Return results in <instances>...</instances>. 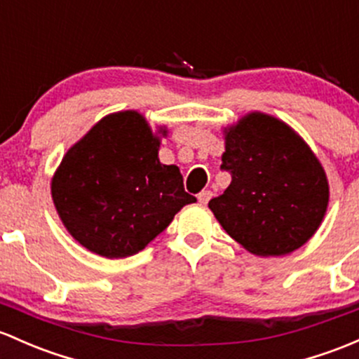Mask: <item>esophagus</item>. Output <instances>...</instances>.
I'll use <instances>...</instances> for the list:
<instances>
[{
	"mask_svg": "<svg viewBox=\"0 0 359 359\" xmlns=\"http://www.w3.org/2000/svg\"><path fill=\"white\" fill-rule=\"evenodd\" d=\"M210 198H212V191L210 190H203V191H200V194H198V202L202 203V205H207Z\"/></svg>",
	"mask_w": 359,
	"mask_h": 359,
	"instance_id": "esophagus-1",
	"label": "esophagus"
}]
</instances>
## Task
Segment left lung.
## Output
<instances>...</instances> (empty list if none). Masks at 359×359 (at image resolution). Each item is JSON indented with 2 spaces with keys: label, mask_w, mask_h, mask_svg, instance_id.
<instances>
[{
  "label": "left lung",
  "mask_w": 359,
  "mask_h": 359,
  "mask_svg": "<svg viewBox=\"0 0 359 359\" xmlns=\"http://www.w3.org/2000/svg\"><path fill=\"white\" fill-rule=\"evenodd\" d=\"M221 169L231 184L209 207L248 252L287 255L318 229L329 203L327 176L286 123L252 113L231 126Z\"/></svg>",
  "instance_id": "obj_1"
}]
</instances>
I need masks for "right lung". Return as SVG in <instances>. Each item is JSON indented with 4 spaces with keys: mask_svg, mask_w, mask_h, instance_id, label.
Returning <instances> with one entry per match:
<instances>
[{
    "mask_svg": "<svg viewBox=\"0 0 359 359\" xmlns=\"http://www.w3.org/2000/svg\"><path fill=\"white\" fill-rule=\"evenodd\" d=\"M159 145L142 114L123 111L101 119L68 150L51 194L80 245L106 258L135 255L181 207L196 202L184 191L180 169L161 164Z\"/></svg>",
    "mask_w": 359,
    "mask_h": 359,
    "instance_id": "add662e5",
    "label": "right lung"
}]
</instances>
